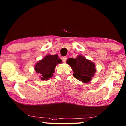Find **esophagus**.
Instances as JSON below:
<instances>
[{
	"instance_id": "34e87169",
	"label": "esophagus",
	"mask_w": 126,
	"mask_h": 126,
	"mask_svg": "<svg viewBox=\"0 0 126 126\" xmlns=\"http://www.w3.org/2000/svg\"><path fill=\"white\" fill-rule=\"evenodd\" d=\"M66 60H67V57H64L62 58V61L64 63H65Z\"/></svg>"
}]
</instances>
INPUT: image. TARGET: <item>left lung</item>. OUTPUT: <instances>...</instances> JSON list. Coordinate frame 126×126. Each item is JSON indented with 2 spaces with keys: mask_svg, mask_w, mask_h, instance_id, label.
Masks as SVG:
<instances>
[{
  "mask_svg": "<svg viewBox=\"0 0 126 126\" xmlns=\"http://www.w3.org/2000/svg\"><path fill=\"white\" fill-rule=\"evenodd\" d=\"M66 63L73 69L75 78L83 83L90 82L96 71L95 63L81 55H78L75 59L69 58Z\"/></svg>",
  "mask_w": 126,
  "mask_h": 126,
  "instance_id": "left-lung-1",
  "label": "left lung"
}]
</instances>
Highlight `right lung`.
Instances as JSON below:
<instances>
[{"instance_id":"add662e5","label":"right lung","mask_w":126,"mask_h":126,"mask_svg":"<svg viewBox=\"0 0 126 126\" xmlns=\"http://www.w3.org/2000/svg\"><path fill=\"white\" fill-rule=\"evenodd\" d=\"M62 63L57 55H47L36 64L34 70L40 75V79L47 81L52 77L56 65Z\"/></svg>"}]
</instances>
